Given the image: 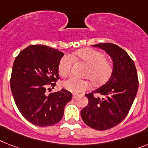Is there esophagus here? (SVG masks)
<instances>
[{
  "label": "esophagus",
  "mask_w": 148,
  "mask_h": 148,
  "mask_svg": "<svg viewBox=\"0 0 148 148\" xmlns=\"http://www.w3.org/2000/svg\"><path fill=\"white\" fill-rule=\"evenodd\" d=\"M79 97V95H77V94H73V99H76L77 97Z\"/></svg>",
  "instance_id": "1"
}]
</instances>
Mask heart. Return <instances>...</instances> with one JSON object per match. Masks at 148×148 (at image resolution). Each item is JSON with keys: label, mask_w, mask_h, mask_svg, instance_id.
Wrapping results in <instances>:
<instances>
[{"label": "heart", "mask_w": 148, "mask_h": 148, "mask_svg": "<svg viewBox=\"0 0 148 148\" xmlns=\"http://www.w3.org/2000/svg\"><path fill=\"white\" fill-rule=\"evenodd\" d=\"M75 57L87 64L83 75L88 77L95 85L107 82L113 73V65L106 60L105 55L100 51L91 48H85L77 51ZM73 59L69 54L61 57L58 65V71L63 76L69 75L73 66ZM63 86L73 93H81L91 88V83L87 79H79L72 76L63 82Z\"/></svg>", "instance_id": "b5f03b06"}]
</instances>
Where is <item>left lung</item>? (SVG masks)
<instances>
[{
    "instance_id": "left-lung-1",
    "label": "left lung",
    "mask_w": 148,
    "mask_h": 148,
    "mask_svg": "<svg viewBox=\"0 0 148 148\" xmlns=\"http://www.w3.org/2000/svg\"><path fill=\"white\" fill-rule=\"evenodd\" d=\"M92 46L104 50L110 56L113 73L107 83L85 95L88 104L81 110V116L92 129L107 130L120 123L129 113L137 94L138 79L134 61L118 45L101 43Z\"/></svg>"
}]
</instances>
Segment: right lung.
<instances>
[{"label": "right lung", "instance_id": "right-lung-1", "mask_svg": "<svg viewBox=\"0 0 148 148\" xmlns=\"http://www.w3.org/2000/svg\"><path fill=\"white\" fill-rule=\"evenodd\" d=\"M64 53L45 45H29L16 57L10 88L16 105L29 122L44 127L61 120L72 94L66 89L47 95L60 79L58 65Z\"/></svg>", "mask_w": 148, "mask_h": 148}]
</instances>
